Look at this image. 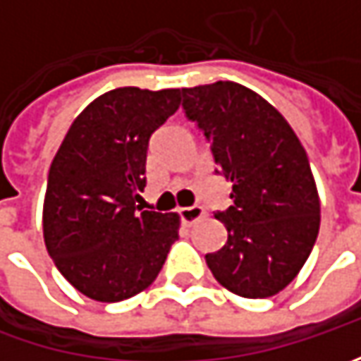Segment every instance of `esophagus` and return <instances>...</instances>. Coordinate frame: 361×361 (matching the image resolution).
<instances>
[{"label": "esophagus", "instance_id": "esophagus-1", "mask_svg": "<svg viewBox=\"0 0 361 361\" xmlns=\"http://www.w3.org/2000/svg\"><path fill=\"white\" fill-rule=\"evenodd\" d=\"M202 215H204V211H202V207H199V204L178 209V216H180V223H183V225H192V223L199 221Z\"/></svg>", "mask_w": 361, "mask_h": 361}]
</instances>
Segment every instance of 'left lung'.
I'll return each mask as SVG.
<instances>
[{"mask_svg": "<svg viewBox=\"0 0 361 361\" xmlns=\"http://www.w3.org/2000/svg\"><path fill=\"white\" fill-rule=\"evenodd\" d=\"M183 110L231 185L216 211L227 243L204 261L241 298H271L295 279L319 233V197L303 146L287 120L235 82L183 88Z\"/></svg>", "mask_w": 361, "mask_h": 361, "instance_id": "left-lung-1", "label": "left lung"}]
</instances>
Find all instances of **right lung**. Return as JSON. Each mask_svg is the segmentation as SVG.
<instances>
[{
    "mask_svg": "<svg viewBox=\"0 0 361 361\" xmlns=\"http://www.w3.org/2000/svg\"><path fill=\"white\" fill-rule=\"evenodd\" d=\"M180 104V90L116 88L70 126L49 166L44 241L86 298L114 303L157 279L178 239V215L140 211L146 152Z\"/></svg>",
    "mask_w": 361,
    "mask_h": 361,
    "instance_id": "add662e5",
    "label": "right lung"
}]
</instances>
